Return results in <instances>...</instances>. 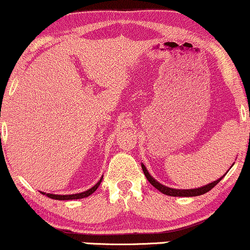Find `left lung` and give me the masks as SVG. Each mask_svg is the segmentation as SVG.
Listing matches in <instances>:
<instances>
[{
    "instance_id": "left-lung-1",
    "label": "left lung",
    "mask_w": 250,
    "mask_h": 250,
    "mask_svg": "<svg viewBox=\"0 0 250 250\" xmlns=\"http://www.w3.org/2000/svg\"><path fill=\"white\" fill-rule=\"evenodd\" d=\"M141 168H143L144 170V174L145 176L147 177V180H148V182L154 188H156V189L161 191L162 193H165V195H168V196H172V197H195V196H200V195H204V193L208 192L212 188L217 186L218 183L221 181V178H219V180L212 182V183L208 184V186L205 187H202V188H198V189H189V190H180V189H171V188H168L166 186H162V184H160L158 181H155L154 178L150 176V175L148 174V171H147L146 167H145L144 165H141Z\"/></svg>"
}]
</instances>
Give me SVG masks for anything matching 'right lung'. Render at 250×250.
Here are the masks:
<instances>
[{
  "label": "right lung",
  "mask_w": 250,
  "mask_h": 250,
  "mask_svg": "<svg viewBox=\"0 0 250 250\" xmlns=\"http://www.w3.org/2000/svg\"><path fill=\"white\" fill-rule=\"evenodd\" d=\"M103 178V177H102ZM102 178L100 181L97 182L96 184H95L94 187L91 188V189H89L87 191H84V192H81V193H75V195H52V193H46V196L50 197V198L52 199H57V200H69V199H80V198H85V197L90 196L91 193H94L95 191H96V189L98 187H100L101 182H102ZM44 193V192H42ZM45 195V193H44Z\"/></svg>",
  "instance_id": "right-lung-1"
}]
</instances>
